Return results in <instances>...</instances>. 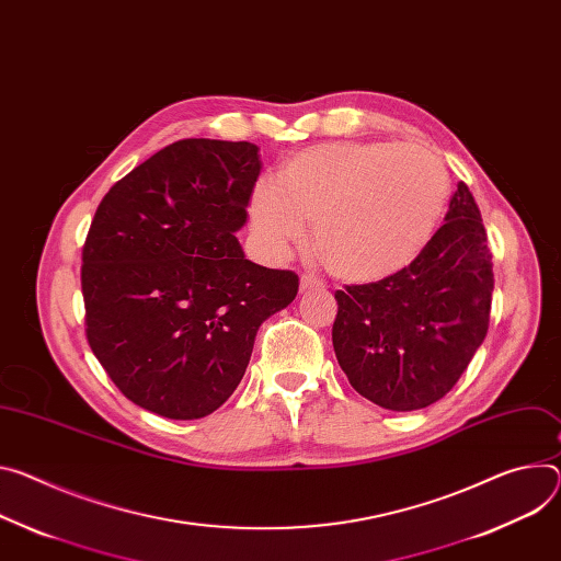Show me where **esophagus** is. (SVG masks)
<instances>
[{
    "mask_svg": "<svg viewBox=\"0 0 561 561\" xmlns=\"http://www.w3.org/2000/svg\"><path fill=\"white\" fill-rule=\"evenodd\" d=\"M324 284L318 279V277H313V275H301L299 277V290L304 293V290H311V288H322Z\"/></svg>",
    "mask_w": 561,
    "mask_h": 561,
    "instance_id": "34e87169",
    "label": "esophagus"
}]
</instances>
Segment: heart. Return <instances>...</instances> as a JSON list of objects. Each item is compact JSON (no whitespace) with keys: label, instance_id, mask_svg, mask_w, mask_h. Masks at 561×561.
I'll return each mask as SVG.
<instances>
[{"label":"heart","instance_id":"b5f03b06","mask_svg":"<svg viewBox=\"0 0 561 561\" xmlns=\"http://www.w3.org/2000/svg\"><path fill=\"white\" fill-rule=\"evenodd\" d=\"M449 179L430 149L382 140L324 142L293 154L277 183L250 194V230L271 262L301 243L313 221L324 266L348 282H374L412 264L432 239Z\"/></svg>","mask_w":561,"mask_h":561}]
</instances>
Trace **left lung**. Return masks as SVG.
I'll use <instances>...</instances> for the list:
<instances>
[{"label": "left lung", "mask_w": 561, "mask_h": 561, "mask_svg": "<svg viewBox=\"0 0 561 561\" xmlns=\"http://www.w3.org/2000/svg\"><path fill=\"white\" fill-rule=\"evenodd\" d=\"M492 288L481 213L458 183L445 224L410 266L335 293L333 348L351 387L391 412L440 400L485 340Z\"/></svg>", "instance_id": "8db88e82"}]
</instances>
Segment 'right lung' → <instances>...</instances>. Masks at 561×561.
<instances>
[{
	"mask_svg": "<svg viewBox=\"0 0 561 561\" xmlns=\"http://www.w3.org/2000/svg\"><path fill=\"white\" fill-rule=\"evenodd\" d=\"M260 147L176 140L100 201L82 248L87 340L114 385L174 421L213 414L297 275L245 260L239 232Z\"/></svg>",
	"mask_w": 561,
	"mask_h": 561,
	"instance_id": "right-lung-1",
	"label": "right lung"
}]
</instances>
